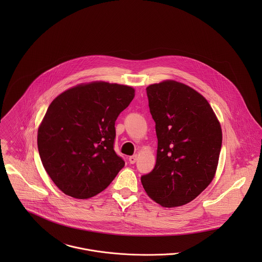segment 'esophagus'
Masks as SVG:
<instances>
[{
    "mask_svg": "<svg viewBox=\"0 0 262 262\" xmlns=\"http://www.w3.org/2000/svg\"><path fill=\"white\" fill-rule=\"evenodd\" d=\"M137 157H138V156H137V154H134V155L130 156V157H129V162H130V163H132V164H133V163H135V162H136V160H137Z\"/></svg>",
    "mask_w": 262,
    "mask_h": 262,
    "instance_id": "obj_1",
    "label": "esophagus"
}]
</instances>
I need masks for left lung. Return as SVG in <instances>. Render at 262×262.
<instances>
[{
  "instance_id": "8db88e82",
  "label": "left lung",
  "mask_w": 262,
  "mask_h": 262,
  "mask_svg": "<svg viewBox=\"0 0 262 262\" xmlns=\"http://www.w3.org/2000/svg\"><path fill=\"white\" fill-rule=\"evenodd\" d=\"M146 92L158 143L155 166L141 183L160 206L180 207L212 183L222 146L221 125L209 102L183 82L163 80Z\"/></svg>"
}]
</instances>
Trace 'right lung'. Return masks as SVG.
I'll use <instances>...</instances> for the list:
<instances>
[{
    "label": "right lung",
    "mask_w": 262,
    "mask_h": 262,
    "mask_svg": "<svg viewBox=\"0 0 262 262\" xmlns=\"http://www.w3.org/2000/svg\"><path fill=\"white\" fill-rule=\"evenodd\" d=\"M134 96L132 86L100 80L77 84L51 102L38 128V151L62 192L92 198L124 167L114 150L115 121Z\"/></svg>",
    "instance_id": "add662e5"
}]
</instances>
